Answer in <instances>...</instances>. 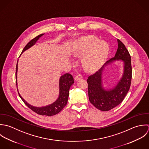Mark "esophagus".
I'll use <instances>...</instances> for the list:
<instances>
[{"label": "esophagus", "instance_id": "1", "mask_svg": "<svg viewBox=\"0 0 149 149\" xmlns=\"http://www.w3.org/2000/svg\"><path fill=\"white\" fill-rule=\"evenodd\" d=\"M82 78H83V76H82L81 74H78V75H77L75 77L74 79H75V81H78V80L82 79Z\"/></svg>", "mask_w": 149, "mask_h": 149}]
</instances>
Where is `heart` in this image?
Returning <instances> with one entry per match:
<instances>
[{
  "instance_id": "obj_1",
  "label": "heart",
  "mask_w": 149,
  "mask_h": 149,
  "mask_svg": "<svg viewBox=\"0 0 149 149\" xmlns=\"http://www.w3.org/2000/svg\"><path fill=\"white\" fill-rule=\"evenodd\" d=\"M109 51L108 44L93 36H89L79 40L74 49V54L82 56V63L88 71L99 68L107 59Z\"/></svg>"
}]
</instances>
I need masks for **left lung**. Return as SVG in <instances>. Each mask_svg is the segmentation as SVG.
Here are the masks:
<instances>
[{"label": "left lung", "mask_w": 149, "mask_h": 149, "mask_svg": "<svg viewBox=\"0 0 149 149\" xmlns=\"http://www.w3.org/2000/svg\"><path fill=\"white\" fill-rule=\"evenodd\" d=\"M118 48L115 57L107 61L95 73L88 77V95L90 102L96 108L108 111L119 105L129 91L132 79L131 56L124 44L118 39ZM121 59L124 63L123 75L117 85L112 90L106 91L103 88L102 73L107 64L115 60Z\"/></svg>", "instance_id": "left-lung-1"}]
</instances>
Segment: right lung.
<instances>
[{
  "mask_svg": "<svg viewBox=\"0 0 149 149\" xmlns=\"http://www.w3.org/2000/svg\"><path fill=\"white\" fill-rule=\"evenodd\" d=\"M44 34H41L35 38H33L31 40L26 44V45L24 48L22 53H23L25 51L29 49L31 46H33L36 41L38 40V38L41 37ZM18 70V61L16 65V73H15V78H16V85H17V74ZM74 78L72 76L68 73H66L62 75L60 78L59 80V96L58 100L54 102L53 104L44 107H34L31 106L30 104H28L20 95L19 93L18 94L24 102L28 106L31 110L33 112H36L38 115H45L48 116H53L58 114L63 109V108L66 105L68 101V97L69 95V90L71 86L74 84Z\"/></svg>",
  "mask_w": 149,
  "mask_h": 149,
  "instance_id": "1",
  "label": "right lung"
}]
</instances>
